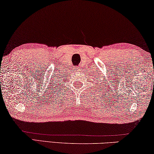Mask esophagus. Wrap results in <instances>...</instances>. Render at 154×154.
<instances>
[{
    "label": "esophagus",
    "mask_w": 154,
    "mask_h": 154,
    "mask_svg": "<svg viewBox=\"0 0 154 154\" xmlns=\"http://www.w3.org/2000/svg\"><path fill=\"white\" fill-rule=\"evenodd\" d=\"M74 71H81V67L80 66H77V67H75V69H74Z\"/></svg>",
    "instance_id": "1"
}]
</instances>
